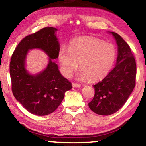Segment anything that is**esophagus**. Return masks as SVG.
<instances>
[{
	"mask_svg": "<svg viewBox=\"0 0 146 146\" xmlns=\"http://www.w3.org/2000/svg\"><path fill=\"white\" fill-rule=\"evenodd\" d=\"M72 86L73 88H80L81 87V84H76V83H72Z\"/></svg>",
	"mask_w": 146,
	"mask_h": 146,
	"instance_id": "obj_1",
	"label": "esophagus"
}]
</instances>
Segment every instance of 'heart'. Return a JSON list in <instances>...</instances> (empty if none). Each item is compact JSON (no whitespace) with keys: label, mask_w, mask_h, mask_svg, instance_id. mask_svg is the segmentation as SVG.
<instances>
[{"label":"heart","mask_w":146,"mask_h":146,"mask_svg":"<svg viewBox=\"0 0 146 146\" xmlns=\"http://www.w3.org/2000/svg\"><path fill=\"white\" fill-rule=\"evenodd\" d=\"M117 50L111 43L92 36H81L71 42L69 48L61 47L58 59L62 72L71 76L78 68L79 80L97 81L108 75L115 63Z\"/></svg>","instance_id":"1"}]
</instances>
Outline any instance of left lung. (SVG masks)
I'll use <instances>...</instances> for the list:
<instances>
[{
	"label": "left lung",
	"instance_id": "left-lung-1",
	"mask_svg": "<svg viewBox=\"0 0 146 146\" xmlns=\"http://www.w3.org/2000/svg\"><path fill=\"white\" fill-rule=\"evenodd\" d=\"M118 46L117 64L108 75L95 85V95L88 104L96 114L110 115L124 105L135 86L137 66L130 47L119 35L110 32Z\"/></svg>",
	"mask_w": 146,
	"mask_h": 146
}]
</instances>
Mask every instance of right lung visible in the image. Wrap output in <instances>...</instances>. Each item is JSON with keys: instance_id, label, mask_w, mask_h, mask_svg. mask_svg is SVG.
<instances>
[{"instance_id": "right-lung-1", "label": "right lung", "mask_w": 146, "mask_h": 146, "mask_svg": "<svg viewBox=\"0 0 146 146\" xmlns=\"http://www.w3.org/2000/svg\"><path fill=\"white\" fill-rule=\"evenodd\" d=\"M57 29L46 27L24 38L11 56L9 73L15 98L29 113L44 116L55 111L60 104L66 91L72 84L58 70L52 60L58 58L60 44L55 32ZM40 48L49 56L46 68L37 75H30L25 68L29 49Z\"/></svg>"}]
</instances>
